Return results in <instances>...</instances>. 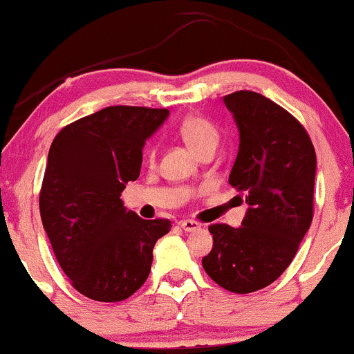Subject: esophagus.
I'll use <instances>...</instances> for the list:
<instances>
[{
	"instance_id": "obj_1",
	"label": "esophagus",
	"mask_w": 354,
	"mask_h": 354,
	"mask_svg": "<svg viewBox=\"0 0 354 354\" xmlns=\"http://www.w3.org/2000/svg\"><path fill=\"white\" fill-rule=\"evenodd\" d=\"M180 226L186 233H191V231H196L201 228V225L198 221H193V219H185V221H180Z\"/></svg>"
}]
</instances>
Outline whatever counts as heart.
Instances as JSON below:
<instances>
[{
    "mask_svg": "<svg viewBox=\"0 0 354 354\" xmlns=\"http://www.w3.org/2000/svg\"><path fill=\"white\" fill-rule=\"evenodd\" d=\"M180 135L185 140V143L189 146L191 151H194L196 154L201 149L209 148V146L216 148L219 143L218 128L209 120L201 116L186 118L180 124ZM149 156H154V149H151Z\"/></svg>",
    "mask_w": 354,
    "mask_h": 354,
    "instance_id": "heart-1",
    "label": "heart"
}]
</instances>
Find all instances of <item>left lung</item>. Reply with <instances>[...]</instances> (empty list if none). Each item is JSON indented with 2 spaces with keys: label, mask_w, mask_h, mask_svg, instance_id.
Wrapping results in <instances>:
<instances>
[{
  "label": "left lung",
  "mask_w": 354,
  "mask_h": 354,
  "mask_svg": "<svg viewBox=\"0 0 354 354\" xmlns=\"http://www.w3.org/2000/svg\"><path fill=\"white\" fill-rule=\"evenodd\" d=\"M239 133L230 185L245 194L239 228L211 225L203 268L214 283L246 295L266 288L293 261L313 219L316 153L286 109L254 91L223 98Z\"/></svg>",
  "instance_id": "obj_1"
}]
</instances>
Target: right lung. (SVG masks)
I'll return each instance as SVG.
<instances>
[{"mask_svg":"<svg viewBox=\"0 0 354 354\" xmlns=\"http://www.w3.org/2000/svg\"><path fill=\"white\" fill-rule=\"evenodd\" d=\"M168 109L109 106L63 128L53 140L39 213L61 270L95 301H123L148 278L168 219L140 218L121 193L138 180L143 148Z\"/></svg>","mask_w":354,"mask_h":354,"instance_id":"right-lung-1","label":"right lung"}]
</instances>
